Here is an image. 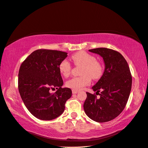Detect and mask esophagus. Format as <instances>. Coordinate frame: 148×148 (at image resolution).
I'll return each instance as SVG.
<instances>
[{
  "label": "esophagus",
  "instance_id": "1",
  "mask_svg": "<svg viewBox=\"0 0 148 148\" xmlns=\"http://www.w3.org/2000/svg\"><path fill=\"white\" fill-rule=\"evenodd\" d=\"M72 92H73V94H77V92H79L78 90H74V89H73V90H72Z\"/></svg>",
  "mask_w": 148,
  "mask_h": 148
}]
</instances>
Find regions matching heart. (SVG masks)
Listing matches in <instances>:
<instances>
[{
  "instance_id": "obj_1",
  "label": "heart",
  "mask_w": 148,
  "mask_h": 148,
  "mask_svg": "<svg viewBox=\"0 0 148 148\" xmlns=\"http://www.w3.org/2000/svg\"><path fill=\"white\" fill-rule=\"evenodd\" d=\"M75 66H82L81 76L74 77L66 82V86L74 90H81L88 86L91 78L96 80L103 73V67L100 62L97 61L93 55L85 51H79L71 56ZM72 66L67 60H62L59 65V71L62 76L67 77L71 74Z\"/></svg>"
}]
</instances>
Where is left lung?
Masks as SVG:
<instances>
[{
	"instance_id": "obj_1",
	"label": "left lung",
	"mask_w": 148,
	"mask_h": 148,
	"mask_svg": "<svg viewBox=\"0 0 148 148\" xmlns=\"http://www.w3.org/2000/svg\"><path fill=\"white\" fill-rule=\"evenodd\" d=\"M89 51L103 58L105 69L92 88L100 98L97 99L95 94L86 92L84 109L92 120L108 122L118 116L126 106L131 90L132 75L127 61L119 52L104 47Z\"/></svg>"
}]
</instances>
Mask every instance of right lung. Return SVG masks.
Segmentation results:
<instances>
[{
	"instance_id": "right-lung-1",
	"label": "right lung",
	"mask_w": 148,
	"mask_h": 148,
	"mask_svg": "<svg viewBox=\"0 0 148 148\" xmlns=\"http://www.w3.org/2000/svg\"><path fill=\"white\" fill-rule=\"evenodd\" d=\"M62 51L38 49L22 63L18 71V89L29 112L41 120H52L61 115L72 96L69 88H62L63 80L59 65L67 56ZM57 90L51 93L50 90Z\"/></svg>"
}]
</instances>
